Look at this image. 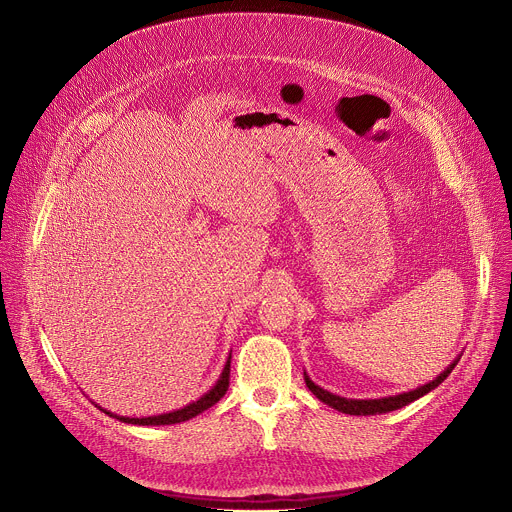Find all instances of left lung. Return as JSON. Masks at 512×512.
<instances>
[{
    "label": "left lung",
    "mask_w": 512,
    "mask_h": 512,
    "mask_svg": "<svg viewBox=\"0 0 512 512\" xmlns=\"http://www.w3.org/2000/svg\"><path fill=\"white\" fill-rule=\"evenodd\" d=\"M460 357H456L434 381L418 387V389H412V391H405V393H399V395H389V397H381V399H347V397H341V395H335L323 387H319L317 383L311 381V377L304 373V383L306 387H309L323 403L331 405L333 410L337 412H343V414H349V416H375V414H387V412H393V410H399V407L412 403L416 399H420L422 395L430 393L432 389H436L450 373L452 369L458 365Z\"/></svg>",
    "instance_id": "left-lung-1"
}]
</instances>
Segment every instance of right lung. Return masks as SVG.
<instances>
[{
    "label": "right lung",
    "instance_id": "add662e5",
    "mask_svg": "<svg viewBox=\"0 0 512 512\" xmlns=\"http://www.w3.org/2000/svg\"><path fill=\"white\" fill-rule=\"evenodd\" d=\"M228 385H230V357L226 361V367H224L218 383L208 393H203L197 401H191L189 405L181 407V410H175V412H169V414H161V416H149V418H125V416L111 414L107 410H102V412L109 414L111 418H117L119 422H125V424H135V426H171V424L187 422V420L199 416L201 412H206L208 407L216 405L226 395Z\"/></svg>",
    "mask_w": 512,
    "mask_h": 512
}]
</instances>
